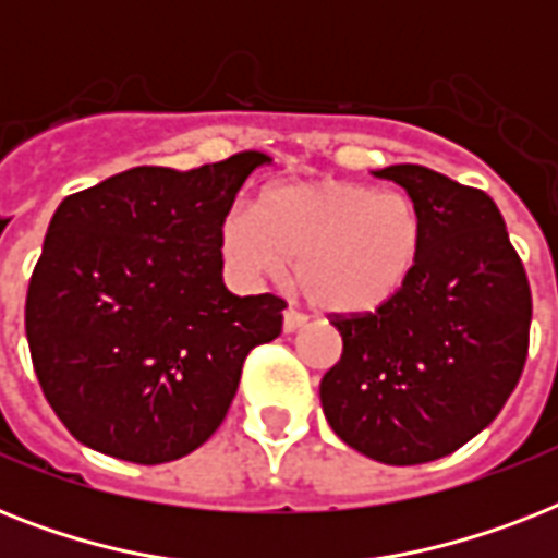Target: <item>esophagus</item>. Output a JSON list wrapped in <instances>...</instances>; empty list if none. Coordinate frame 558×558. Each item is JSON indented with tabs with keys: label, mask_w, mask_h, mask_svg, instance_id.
I'll return each mask as SVG.
<instances>
[{
	"label": "esophagus",
	"mask_w": 558,
	"mask_h": 558,
	"mask_svg": "<svg viewBox=\"0 0 558 558\" xmlns=\"http://www.w3.org/2000/svg\"><path fill=\"white\" fill-rule=\"evenodd\" d=\"M304 324H306V315L295 313V310H287V313H283V332L301 330Z\"/></svg>",
	"instance_id": "34e87169"
}]
</instances>
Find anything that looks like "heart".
Returning a JSON list of instances; mask_svg holds the SVG:
<instances>
[{
	"label": "heart",
	"mask_w": 558,
	"mask_h": 558,
	"mask_svg": "<svg viewBox=\"0 0 558 558\" xmlns=\"http://www.w3.org/2000/svg\"><path fill=\"white\" fill-rule=\"evenodd\" d=\"M222 252L243 275L298 266L306 301L330 315H367L402 292L423 252V219L399 191L341 179H295L263 193L260 210L222 219Z\"/></svg>",
	"instance_id": "1"
}]
</instances>
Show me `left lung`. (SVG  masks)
<instances>
[{
  "label": "left lung",
  "mask_w": 558,
  "mask_h": 558,
  "mask_svg": "<svg viewBox=\"0 0 558 558\" xmlns=\"http://www.w3.org/2000/svg\"><path fill=\"white\" fill-rule=\"evenodd\" d=\"M414 199L423 252L402 292L376 313L336 318L344 350L322 379L327 423L388 466L446 458L493 423L527 362L533 298L484 191L423 165H390Z\"/></svg>",
  "instance_id": "left-lung-1"
}]
</instances>
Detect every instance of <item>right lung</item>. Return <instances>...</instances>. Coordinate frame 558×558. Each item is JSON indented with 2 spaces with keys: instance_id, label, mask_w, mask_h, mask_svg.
<instances>
[{
  "instance_id": "add662e5",
  "label": "right lung",
  "mask_w": 558,
  "mask_h": 558,
  "mask_svg": "<svg viewBox=\"0 0 558 558\" xmlns=\"http://www.w3.org/2000/svg\"><path fill=\"white\" fill-rule=\"evenodd\" d=\"M269 156L133 168L60 202L31 275L25 336L48 405L74 440L168 463L217 432L248 350L287 304L222 283V219Z\"/></svg>"
}]
</instances>
